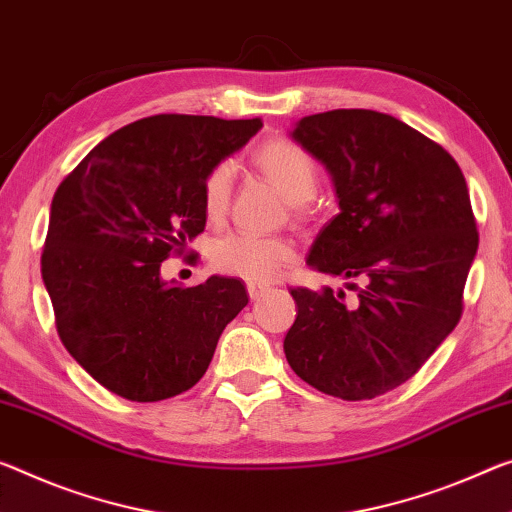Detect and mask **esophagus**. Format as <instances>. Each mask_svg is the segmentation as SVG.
Returning a JSON list of instances; mask_svg holds the SVG:
<instances>
[{"instance_id":"1","label":"esophagus","mask_w":512,"mask_h":512,"mask_svg":"<svg viewBox=\"0 0 512 512\" xmlns=\"http://www.w3.org/2000/svg\"><path fill=\"white\" fill-rule=\"evenodd\" d=\"M246 289H248V296H250V300H259V298H262V296L266 294V291H269V287H264V285H255V282H248Z\"/></svg>"}]
</instances>
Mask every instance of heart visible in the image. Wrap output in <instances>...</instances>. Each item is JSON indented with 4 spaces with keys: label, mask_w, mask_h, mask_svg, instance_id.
<instances>
[{
    "label": "heart",
    "mask_w": 512,
    "mask_h": 512,
    "mask_svg": "<svg viewBox=\"0 0 512 512\" xmlns=\"http://www.w3.org/2000/svg\"><path fill=\"white\" fill-rule=\"evenodd\" d=\"M255 164L271 184L294 205L310 200L316 191L314 159L300 145L273 139L255 152ZM232 164L214 166L202 184V207L209 218H221L232 196ZM296 253L282 239L259 237L250 232H232L218 239L212 248V264L218 271L250 282H271L294 264Z\"/></svg>",
    "instance_id": "1"
}]
</instances>
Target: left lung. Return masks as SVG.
<instances>
[{
	"instance_id": "1",
	"label": "left lung",
	"mask_w": 512,
	"mask_h": 512,
	"mask_svg": "<svg viewBox=\"0 0 512 512\" xmlns=\"http://www.w3.org/2000/svg\"><path fill=\"white\" fill-rule=\"evenodd\" d=\"M328 170L339 214L316 234L307 266L363 287L291 289L285 337L296 376L323 394L364 401L415 376L458 326L478 248L456 159L399 118L335 109L289 132Z\"/></svg>"
}]
</instances>
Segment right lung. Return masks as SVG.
Wrapping results in <instances>:
<instances>
[{
	"instance_id": "obj_1",
	"label": "right lung",
	"mask_w": 512,
	"mask_h": 512,
	"mask_svg": "<svg viewBox=\"0 0 512 512\" xmlns=\"http://www.w3.org/2000/svg\"><path fill=\"white\" fill-rule=\"evenodd\" d=\"M259 129V118H141L56 189L43 282L63 346L109 392L150 403L191 389L248 305L237 278L182 287L161 278V262L205 230L207 173Z\"/></svg>"
}]
</instances>
